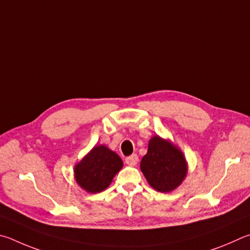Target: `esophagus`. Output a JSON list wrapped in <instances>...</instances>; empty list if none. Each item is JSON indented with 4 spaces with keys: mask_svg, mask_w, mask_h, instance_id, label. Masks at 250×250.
Listing matches in <instances>:
<instances>
[{
    "mask_svg": "<svg viewBox=\"0 0 250 250\" xmlns=\"http://www.w3.org/2000/svg\"><path fill=\"white\" fill-rule=\"evenodd\" d=\"M125 161H126V164L129 165V166H135L138 163V156L136 154L130 155L128 157H126Z\"/></svg>",
    "mask_w": 250,
    "mask_h": 250,
    "instance_id": "obj_1",
    "label": "esophagus"
}]
</instances>
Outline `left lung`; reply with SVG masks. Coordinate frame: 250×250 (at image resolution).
I'll return each instance as SVG.
<instances>
[{
	"mask_svg": "<svg viewBox=\"0 0 250 250\" xmlns=\"http://www.w3.org/2000/svg\"><path fill=\"white\" fill-rule=\"evenodd\" d=\"M141 169L149 185L159 192L176 189L187 174L186 158L180 149L159 136L152 137Z\"/></svg>",
	"mask_w": 250,
	"mask_h": 250,
	"instance_id": "1",
	"label": "left lung"
}]
</instances>
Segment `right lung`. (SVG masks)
Instances as JSON below:
<instances>
[{"mask_svg":"<svg viewBox=\"0 0 250 250\" xmlns=\"http://www.w3.org/2000/svg\"><path fill=\"white\" fill-rule=\"evenodd\" d=\"M123 167L116 152L103 145L96 146L74 168L78 185L90 193L106 189L115 174Z\"/></svg>","mask_w":250,"mask_h":250,"instance_id":"add662e5","label":"right lung"}]
</instances>
